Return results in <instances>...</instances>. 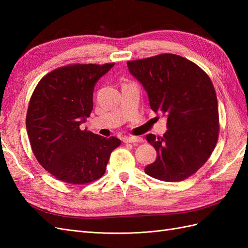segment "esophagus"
<instances>
[{
	"mask_svg": "<svg viewBox=\"0 0 248 248\" xmlns=\"http://www.w3.org/2000/svg\"><path fill=\"white\" fill-rule=\"evenodd\" d=\"M124 142H140L142 139L140 137H125L122 139Z\"/></svg>",
	"mask_w": 248,
	"mask_h": 248,
	"instance_id": "1",
	"label": "esophagus"
}]
</instances>
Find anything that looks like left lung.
Listing matches in <instances>:
<instances>
[{
    "label": "left lung",
    "instance_id": "left-lung-1",
    "mask_svg": "<svg viewBox=\"0 0 248 248\" xmlns=\"http://www.w3.org/2000/svg\"><path fill=\"white\" fill-rule=\"evenodd\" d=\"M127 66L148 93L151 109L168 117L163 137H146L157 158L145 172L161 181H183L204 166L218 140L212 81L197 64L178 55L128 61Z\"/></svg>",
    "mask_w": 248,
    "mask_h": 248
}]
</instances>
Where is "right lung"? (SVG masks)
<instances>
[{
    "mask_svg": "<svg viewBox=\"0 0 248 248\" xmlns=\"http://www.w3.org/2000/svg\"><path fill=\"white\" fill-rule=\"evenodd\" d=\"M115 63L72 64L44 76L30 99L26 127L36 159L56 179L87 184L106 172L110 153L121 145L80 124L93 109L94 87Z\"/></svg>",
    "mask_w": 248,
    "mask_h": 248,
    "instance_id": "1",
    "label": "right lung"
}]
</instances>
